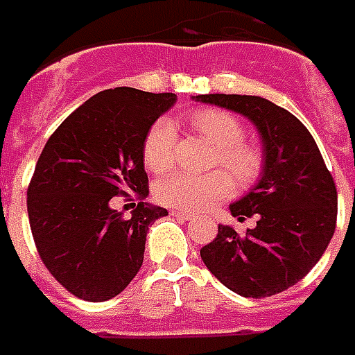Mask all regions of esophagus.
Listing matches in <instances>:
<instances>
[{"label":"esophagus","instance_id":"1","mask_svg":"<svg viewBox=\"0 0 355 355\" xmlns=\"http://www.w3.org/2000/svg\"><path fill=\"white\" fill-rule=\"evenodd\" d=\"M172 216H175V218H180V220H193L195 218V214L187 212V210H172Z\"/></svg>","mask_w":355,"mask_h":355}]
</instances>
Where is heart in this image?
Wrapping results in <instances>:
<instances>
[{"instance_id":"heart-1","label":"heart","mask_w":355,"mask_h":355,"mask_svg":"<svg viewBox=\"0 0 355 355\" xmlns=\"http://www.w3.org/2000/svg\"><path fill=\"white\" fill-rule=\"evenodd\" d=\"M191 124L200 137L218 149L216 164H222L241 183H252L262 172V153L258 147L243 141L245 130L227 110L202 109L191 116ZM175 157V130L170 120H158L143 139V162L150 172H162ZM233 193V182L227 173L210 172L205 175L172 172L155 185L158 202L180 210H205L225 200Z\"/></svg>"}]
</instances>
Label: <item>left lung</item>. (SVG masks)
Returning a JSON list of instances; mask_svg holds the SVG:
<instances>
[{
	"label": "left lung",
	"mask_w": 355,
	"mask_h": 355,
	"mask_svg": "<svg viewBox=\"0 0 355 355\" xmlns=\"http://www.w3.org/2000/svg\"><path fill=\"white\" fill-rule=\"evenodd\" d=\"M195 101L246 116L260 133L263 170L258 183L230 206L256 227L239 235L218 225L200 258L214 277L245 298L283 293L319 262L336 227V187L308 128L283 107L256 95H197Z\"/></svg>",
	"instance_id": "8db88e82"
}]
</instances>
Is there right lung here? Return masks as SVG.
Returning <instances> with one entry per match:
<instances>
[{
  "mask_svg": "<svg viewBox=\"0 0 355 355\" xmlns=\"http://www.w3.org/2000/svg\"><path fill=\"white\" fill-rule=\"evenodd\" d=\"M175 99V93L105 89L53 132L37 158L26 193L30 230L45 268L82 300L105 302L122 293L141 268L149 225L168 216L143 202L149 195L143 139ZM128 190L142 200L132 218L110 206Z\"/></svg>",
  "mask_w": 355,
  "mask_h": 355,
  "instance_id": "add662e5",
  "label": "right lung"
}]
</instances>
